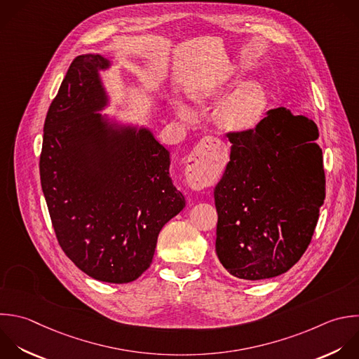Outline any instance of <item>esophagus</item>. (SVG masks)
I'll use <instances>...</instances> for the list:
<instances>
[{"label":"esophagus","mask_w":359,"mask_h":359,"mask_svg":"<svg viewBox=\"0 0 359 359\" xmlns=\"http://www.w3.org/2000/svg\"><path fill=\"white\" fill-rule=\"evenodd\" d=\"M223 143L213 136L203 137L188 157L187 180L195 189H202L212 184L213 171L222 161Z\"/></svg>","instance_id":"esophagus-1"}]
</instances>
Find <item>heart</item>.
Instances as JSON below:
<instances>
[{"label": "heart", "mask_w": 359, "mask_h": 359, "mask_svg": "<svg viewBox=\"0 0 359 359\" xmlns=\"http://www.w3.org/2000/svg\"><path fill=\"white\" fill-rule=\"evenodd\" d=\"M265 108V95L262 90L250 84L233 94L222 108L223 122L234 129H250L255 126Z\"/></svg>", "instance_id": "1"}]
</instances>
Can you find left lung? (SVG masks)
Listing matches in <instances>:
<instances>
[{
  "label": "left lung",
  "instance_id": "1",
  "mask_svg": "<svg viewBox=\"0 0 359 359\" xmlns=\"http://www.w3.org/2000/svg\"><path fill=\"white\" fill-rule=\"evenodd\" d=\"M317 137L313 121L285 108L227 132L230 161L215 188L216 254L233 276H278L307 250L325 198Z\"/></svg>",
  "mask_w": 359,
  "mask_h": 359
}]
</instances>
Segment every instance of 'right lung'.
I'll return each instance as SVG.
<instances>
[{
	"mask_svg": "<svg viewBox=\"0 0 359 359\" xmlns=\"http://www.w3.org/2000/svg\"><path fill=\"white\" fill-rule=\"evenodd\" d=\"M100 55L73 60L43 128L41 184L57 241L88 276L128 283L151 264L163 226L185 206L170 153L147 129L114 130Z\"/></svg>",
	"mask_w": 359,
	"mask_h": 359,
	"instance_id": "obj_1",
	"label": "right lung"
}]
</instances>
